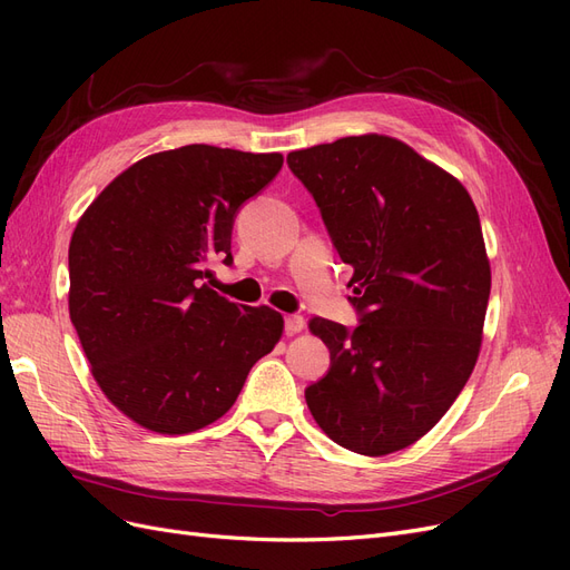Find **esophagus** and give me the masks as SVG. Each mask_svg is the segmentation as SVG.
Returning a JSON list of instances; mask_svg holds the SVG:
<instances>
[{
	"instance_id": "34e87169",
	"label": "esophagus",
	"mask_w": 570,
	"mask_h": 570,
	"mask_svg": "<svg viewBox=\"0 0 570 570\" xmlns=\"http://www.w3.org/2000/svg\"><path fill=\"white\" fill-rule=\"evenodd\" d=\"M304 331V318L297 316V314H289L285 316V333L287 335H295V333H302Z\"/></svg>"
}]
</instances>
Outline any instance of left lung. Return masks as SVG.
<instances>
[{"label":"left lung","instance_id":"left-lung-1","mask_svg":"<svg viewBox=\"0 0 570 570\" xmlns=\"http://www.w3.org/2000/svg\"><path fill=\"white\" fill-rule=\"evenodd\" d=\"M287 166L356 283L354 331L308 321L331 350V368L304 390L308 411L344 450L400 452L444 416L478 361L490 262L475 204L387 135L289 151Z\"/></svg>","mask_w":570,"mask_h":570}]
</instances>
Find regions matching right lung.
Wrapping results in <instances>:
<instances>
[{"label": "right lung", "mask_w": 570, "mask_h": 570, "mask_svg": "<svg viewBox=\"0 0 570 570\" xmlns=\"http://www.w3.org/2000/svg\"><path fill=\"white\" fill-rule=\"evenodd\" d=\"M281 154L187 145L132 164L82 214L68 247V312L97 385L161 435L218 421L283 335L268 306L220 297L233 223Z\"/></svg>", "instance_id": "add662e5"}]
</instances>
